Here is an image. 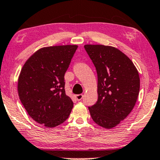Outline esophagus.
<instances>
[{
	"label": "esophagus",
	"instance_id": "34e87169",
	"mask_svg": "<svg viewBox=\"0 0 160 160\" xmlns=\"http://www.w3.org/2000/svg\"><path fill=\"white\" fill-rule=\"evenodd\" d=\"M82 97H83V95H82V94L75 95V98H76V99L78 100V101H80V100L82 99Z\"/></svg>",
	"mask_w": 160,
	"mask_h": 160
}]
</instances>
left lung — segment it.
<instances>
[{
	"instance_id": "left-lung-1",
	"label": "left lung",
	"mask_w": 160,
	"mask_h": 160,
	"mask_svg": "<svg viewBox=\"0 0 160 160\" xmlns=\"http://www.w3.org/2000/svg\"><path fill=\"white\" fill-rule=\"evenodd\" d=\"M97 72L98 100L88 107L93 121L113 128L130 113L140 91L138 69L129 57L114 47L86 44Z\"/></svg>"
}]
</instances>
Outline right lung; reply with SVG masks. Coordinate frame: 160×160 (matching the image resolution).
<instances>
[{
    "instance_id": "obj_1",
    "label": "right lung",
    "mask_w": 160,
    "mask_h": 160,
    "mask_svg": "<svg viewBox=\"0 0 160 160\" xmlns=\"http://www.w3.org/2000/svg\"><path fill=\"white\" fill-rule=\"evenodd\" d=\"M78 45L40 48L26 61L19 75L20 99L30 116L52 128L68 118L73 108L66 95L64 74Z\"/></svg>"
}]
</instances>
